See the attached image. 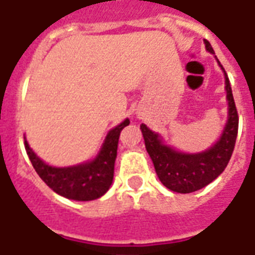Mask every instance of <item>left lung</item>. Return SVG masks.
I'll return each instance as SVG.
<instances>
[{
	"label": "left lung",
	"mask_w": 255,
	"mask_h": 255,
	"mask_svg": "<svg viewBox=\"0 0 255 255\" xmlns=\"http://www.w3.org/2000/svg\"><path fill=\"white\" fill-rule=\"evenodd\" d=\"M204 44L208 52L215 54L208 40H204ZM218 63L224 71L223 66L220 65L219 60ZM224 78L228 101L227 123L220 139L208 150L197 154L177 151L173 147L162 142V137L158 133L152 132L146 124L140 126L146 150L152 159L156 175L167 189L177 193L196 192L211 184L215 178H218L228 165L238 135L239 119L231 85L226 71Z\"/></svg>",
	"instance_id": "left-lung-1"
}]
</instances>
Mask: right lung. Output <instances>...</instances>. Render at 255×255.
<instances>
[{"instance_id":"obj_1","label":"right lung","mask_w":255,"mask_h":255,"mask_svg":"<svg viewBox=\"0 0 255 255\" xmlns=\"http://www.w3.org/2000/svg\"><path fill=\"white\" fill-rule=\"evenodd\" d=\"M129 124L126 119L118 127L112 128L103 143L101 150L93 161L69 167H54L44 163L32 151L25 140V150L41 180L58 195L77 201H90L107 193L112 185L115 161L118 155L119 136L122 129Z\"/></svg>"}]
</instances>
